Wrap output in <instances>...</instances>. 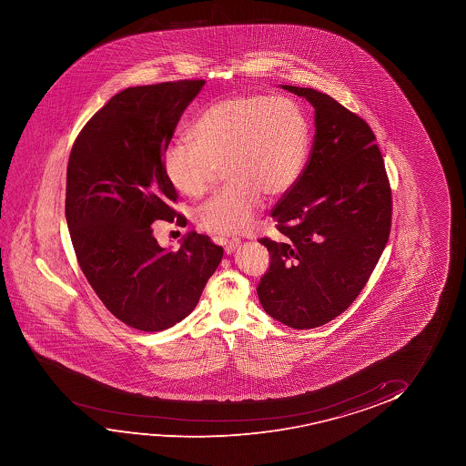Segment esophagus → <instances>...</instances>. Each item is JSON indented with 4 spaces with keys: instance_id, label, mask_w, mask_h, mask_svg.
Returning <instances> with one entry per match:
<instances>
[{
    "instance_id": "1",
    "label": "esophagus",
    "mask_w": 466,
    "mask_h": 466,
    "mask_svg": "<svg viewBox=\"0 0 466 466\" xmlns=\"http://www.w3.org/2000/svg\"><path fill=\"white\" fill-rule=\"evenodd\" d=\"M238 245H240V240L238 238H234V240H229V242L224 243V251L230 255V253H234L237 248H238Z\"/></svg>"
}]
</instances>
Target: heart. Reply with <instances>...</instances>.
I'll return each mask as SVG.
<instances>
[{
    "label": "heart",
    "instance_id": "b5f03b06",
    "mask_svg": "<svg viewBox=\"0 0 466 466\" xmlns=\"http://www.w3.org/2000/svg\"><path fill=\"white\" fill-rule=\"evenodd\" d=\"M192 143L173 141L164 173L175 191L198 198L221 170L229 186L196 215L213 236H238L261 211L264 196L293 187L306 166L310 127L299 103L288 96H236L211 103L192 124Z\"/></svg>",
    "mask_w": 466,
    "mask_h": 466
}]
</instances>
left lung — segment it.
<instances>
[{
  "mask_svg": "<svg viewBox=\"0 0 466 466\" xmlns=\"http://www.w3.org/2000/svg\"><path fill=\"white\" fill-rule=\"evenodd\" d=\"M315 108L310 157L272 210L280 240L259 238L270 266L258 285L266 312L312 329L357 299L389 242L391 187L368 122L319 90L281 86Z\"/></svg>",
  "mask_w": 466,
  "mask_h": 466,
  "instance_id": "obj_1",
  "label": "left lung"
}]
</instances>
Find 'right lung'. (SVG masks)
Instances as JSON below:
<instances>
[{"label":"right lung","instance_id":"obj_1","mask_svg":"<svg viewBox=\"0 0 466 466\" xmlns=\"http://www.w3.org/2000/svg\"><path fill=\"white\" fill-rule=\"evenodd\" d=\"M204 79L128 87L90 117L71 147L65 215L77 264L109 312L162 331L198 306L223 247L192 232L179 249L154 238L157 219L186 226L164 153Z\"/></svg>","mask_w":466,"mask_h":466}]
</instances>
